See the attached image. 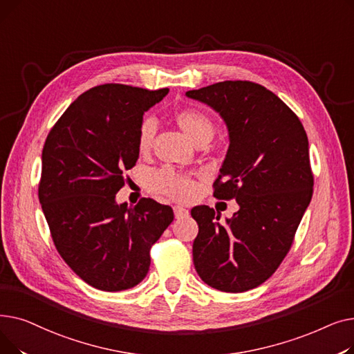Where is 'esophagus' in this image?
<instances>
[{
  "label": "esophagus",
  "mask_w": 354,
  "mask_h": 354,
  "mask_svg": "<svg viewBox=\"0 0 354 354\" xmlns=\"http://www.w3.org/2000/svg\"><path fill=\"white\" fill-rule=\"evenodd\" d=\"M174 212H175V218H178V219L189 215V211H188L187 208L179 207V205H175V207H174Z\"/></svg>",
  "instance_id": "obj_1"
}]
</instances>
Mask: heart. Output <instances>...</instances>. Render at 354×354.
I'll list each match as a JSON object with an SVG mask.
<instances>
[{
	"label": "heart",
	"mask_w": 354,
	"mask_h": 354,
	"mask_svg": "<svg viewBox=\"0 0 354 354\" xmlns=\"http://www.w3.org/2000/svg\"><path fill=\"white\" fill-rule=\"evenodd\" d=\"M174 120L182 132L196 145L202 140H209L214 133L212 119L199 109H179L174 113ZM155 133V123L151 119H145L138 130V151L140 153L151 151ZM146 185L149 191L179 201L189 199L196 191L195 180L189 175L179 174L172 167H162V169L151 172L146 179Z\"/></svg>",
	"instance_id": "1"
}]
</instances>
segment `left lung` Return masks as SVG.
<instances>
[{"label":"left lung","mask_w":354,"mask_h":354,"mask_svg":"<svg viewBox=\"0 0 354 354\" xmlns=\"http://www.w3.org/2000/svg\"><path fill=\"white\" fill-rule=\"evenodd\" d=\"M187 96L211 106L228 126L230 147L214 196L239 205L227 222L207 205L192 208L199 227L194 264L212 288L248 291L280 267L311 201L307 133L299 116L258 83L225 80Z\"/></svg>","instance_id":"left-lung-1"}]
</instances>
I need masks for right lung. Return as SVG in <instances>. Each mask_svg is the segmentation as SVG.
I'll return each mask as SVG.
<instances>
[{
	"label": "right lung",
	"mask_w": 354,
	"mask_h": 354,
	"mask_svg": "<svg viewBox=\"0 0 354 354\" xmlns=\"http://www.w3.org/2000/svg\"><path fill=\"white\" fill-rule=\"evenodd\" d=\"M169 88L107 83L84 91L51 127L41 155L39 199L53 243L88 286L122 291L138 286L151 247L174 221L169 205L142 198L118 205L124 172L139 158L143 113Z\"/></svg>",
	"instance_id": "obj_1"
}]
</instances>
